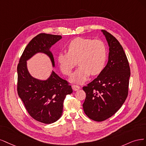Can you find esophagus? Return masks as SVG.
Returning <instances> with one entry per match:
<instances>
[{"label":"esophagus","mask_w":146,"mask_h":146,"mask_svg":"<svg viewBox=\"0 0 146 146\" xmlns=\"http://www.w3.org/2000/svg\"><path fill=\"white\" fill-rule=\"evenodd\" d=\"M72 88L73 89L74 91H77L80 88V86H77V85H72Z\"/></svg>","instance_id":"1"}]
</instances>
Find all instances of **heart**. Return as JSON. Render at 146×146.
<instances>
[{
    "mask_svg": "<svg viewBox=\"0 0 146 146\" xmlns=\"http://www.w3.org/2000/svg\"><path fill=\"white\" fill-rule=\"evenodd\" d=\"M67 53L58 56V62L61 71L70 75L77 65H80L71 77L73 82L82 83L91 74L100 73L104 67L107 50L104 42L100 40L77 37L70 42Z\"/></svg>",
    "mask_w": 146,
    "mask_h": 146,
    "instance_id": "obj_1",
    "label": "heart"
}]
</instances>
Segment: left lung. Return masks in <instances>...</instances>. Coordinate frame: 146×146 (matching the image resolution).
Returning a JSON list of instances; mask_svg holds the SVG:
<instances>
[{"instance_id": "8db88e82", "label": "left lung", "mask_w": 146, "mask_h": 146, "mask_svg": "<svg viewBox=\"0 0 146 146\" xmlns=\"http://www.w3.org/2000/svg\"><path fill=\"white\" fill-rule=\"evenodd\" d=\"M109 46V60L98 76L83 87L86 97L82 105L86 115L101 122L113 115L125 102L129 92L130 69L119 41L102 30Z\"/></svg>"}]
</instances>
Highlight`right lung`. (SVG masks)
I'll return each instance as SVG.
<instances>
[{"mask_svg": "<svg viewBox=\"0 0 146 146\" xmlns=\"http://www.w3.org/2000/svg\"><path fill=\"white\" fill-rule=\"evenodd\" d=\"M62 38L60 35L40 33L27 45L17 65L18 95L27 111L34 119L44 124L53 123L62 114L65 97L73 92L69 82L53 71L46 81L33 78L27 67V60L37 53L47 54L54 66L50 48Z\"/></svg>", "mask_w": 146, "mask_h": 146, "instance_id": "add662e5", "label": "right lung"}]
</instances>
